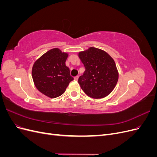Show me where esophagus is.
Wrapping results in <instances>:
<instances>
[{"label": "esophagus", "instance_id": "34e87169", "mask_svg": "<svg viewBox=\"0 0 157 157\" xmlns=\"http://www.w3.org/2000/svg\"><path fill=\"white\" fill-rule=\"evenodd\" d=\"M74 79H75V80H77L78 79V76H76V77H74Z\"/></svg>", "mask_w": 157, "mask_h": 157}]
</instances>
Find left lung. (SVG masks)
Instances as JSON below:
<instances>
[{"label": "left lung", "instance_id": "obj_1", "mask_svg": "<svg viewBox=\"0 0 157 157\" xmlns=\"http://www.w3.org/2000/svg\"><path fill=\"white\" fill-rule=\"evenodd\" d=\"M85 67L78 82L88 96L95 99L105 98L115 88L118 73L115 61L106 52L90 47L78 53Z\"/></svg>", "mask_w": 157, "mask_h": 157}]
</instances>
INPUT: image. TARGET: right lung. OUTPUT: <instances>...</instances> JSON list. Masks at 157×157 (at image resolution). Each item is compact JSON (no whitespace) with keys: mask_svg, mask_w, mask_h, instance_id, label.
<instances>
[{"mask_svg":"<svg viewBox=\"0 0 157 157\" xmlns=\"http://www.w3.org/2000/svg\"><path fill=\"white\" fill-rule=\"evenodd\" d=\"M68 54L58 48L50 50L38 59L32 68V77L36 88L51 98L62 95L73 77L65 65Z\"/></svg>","mask_w":157,"mask_h":157,"instance_id":"1","label":"right lung"}]
</instances>
